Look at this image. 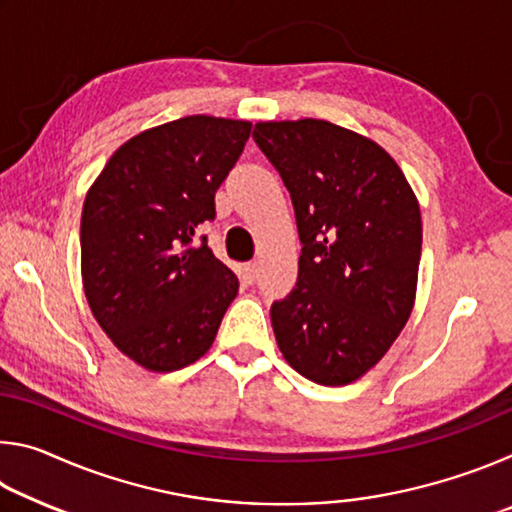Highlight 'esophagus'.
Listing matches in <instances>:
<instances>
[{"label": "esophagus", "instance_id": "34e87169", "mask_svg": "<svg viewBox=\"0 0 512 512\" xmlns=\"http://www.w3.org/2000/svg\"><path fill=\"white\" fill-rule=\"evenodd\" d=\"M244 277H246V282H248V284H255V280H257V264H255V262L246 264V268H244Z\"/></svg>", "mask_w": 512, "mask_h": 512}]
</instances>
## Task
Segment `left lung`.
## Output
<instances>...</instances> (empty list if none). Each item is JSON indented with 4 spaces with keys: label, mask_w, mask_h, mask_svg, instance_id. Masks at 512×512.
Masks as SVG:
<instances>
[{
    "label": "left lung",
    "mask_w": 512,
    "mask_h": 512,
    "mask_svg": "<svg viewBox=\"0 0 512 512\" xmlns=\"http://www.w3.org/2000/svg\"><path fill=\"white\" fill-rule=\"evenodd\" d=\"M253 137L296 210L298 282L273 302L284 359L323 386L359 379L411 316L420 207L379 144L323 119L259 121Z\"/></svg>",
    "instance_id": "obj_1"
}]
</instances>
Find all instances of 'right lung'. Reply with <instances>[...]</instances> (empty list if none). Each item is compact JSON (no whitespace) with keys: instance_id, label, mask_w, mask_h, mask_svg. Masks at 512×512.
I'll use <instances>...</instances> for the list:
<instances>
[{"instance_id":"1","label":"right lung","mask_w":512,"mask_h":512,"mask_svg":"<svg viewBox=\"0 0 512 512\" xmlns=\"http://www.w3.org/2000/svg\"><path fill=\"white\" fill-rule=\"evenodd\" d=\"M250 121L183 117L135 135L94 180L81 216L83 289L117 348L146 370L201 359L239 291L198 230Z\"/></svg>"}]
</instances>
